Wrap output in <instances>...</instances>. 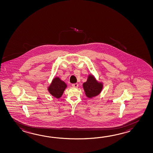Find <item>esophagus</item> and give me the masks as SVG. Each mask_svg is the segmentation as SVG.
I'll return each instance as SVG.
<instances>
[{
	"mask_svg": "<svg viewBox=\"0 0 153 153\" xmlns=\"http://www.w3.org/2000/svg\"><path fill=\"white\" fill-rule=\"evenodd\" d=\"M78 85H79V84H78V83H75V84H72V86H73V87H74V88H77L78 86Z\"/></svg>",
	"mask_w": 153,
	"mask_h": 153,
	"instance_id": "obj_1",
	"label": "esophagus"
}]
</instances>
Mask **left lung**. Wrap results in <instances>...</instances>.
Masks as SVG:
<instances>
[{"label":"left lung","instance_id":"obj_1","mask_svg":"<svg viewBox=\"0 0 153 153\" xmlns=\"http://www.w3.org/2000/svg\"><path fill=\"white\" fill-rule=\"evenodd\" d=\"M85 94L88 97L96 96L100 94L103 88L102 83L98 82L92 75H89L87 81L83 84Z\"/></svg>","mask_w":153,"mask_h":153}]
</instances>
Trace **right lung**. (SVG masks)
<instances>
[{"instance_id":"obj_1","label":"right lung","mask_w":153,"mask_h":153,"mask_svg":"<svg viewBox=\"0 0 153 153\" xmlns=\"http://www.w3.org/2000/svg\"><path fill=\"white\" fill-rule=\"evenodd\" d=\"M67 85L64 81L59 78H55L48 88V90L53 97L59 98L61 97Z\"/></svg>"}]
</instances>
